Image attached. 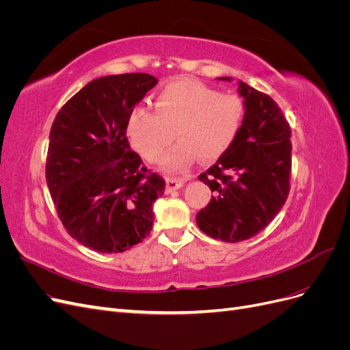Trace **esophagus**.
I'll list each match as a JSON object with an SVG mask.
<instances>
[{"instance_id": "esophagus-1", "label": "esophagus", "mask_w": 350, "mask_h": 350, "mask_svg": "<svg viewBox=\"0 0 350 350\" xmlns=\"http://www.w3.org/2000/svg\"><path fill=\"white\" fill-rule=\"evenodd\" d=\"M185 183L184 178H166V191L172 193L175 189L181 188Z\"/></svg>"}]
</instances>
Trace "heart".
<instances>
[{"label": "heart", "instance_id": "obj_1", "mask_svg": "<svg viewBox=\"0 0 350 350\" xmlns=\"http://www.w3.org/2000/svg\"><path fill=\"white\" fill-rule=\"evenodd\" d=\"M243 103L193 80L167 83L154 96V111L135 108L126 121V135L146 161L159 162L175 135L179 142L165 156L169 171L194 161H213L239 134Z\"/></svg>", "mask_w": 350, "mask_h": 350}]
</instances>
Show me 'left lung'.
<instances>
[{"label": "left lung", "mask_w": 350, "mask_h": 350, "mask_svg": "<svg viewBox=\"0 0 350 350\" xmlns=\"http://www.w3.org/2000/svg\"><path fill=\"white\" fill-rule=\"evenodd\" d=\"M238 93L245 109L239 134L198 175L215 196L197 213V226L225 242L250 239L270 224L288 198L292 166L291 129L278 103L241 80Z\"/></svg>", "instance_id": "1"}]
</instances>
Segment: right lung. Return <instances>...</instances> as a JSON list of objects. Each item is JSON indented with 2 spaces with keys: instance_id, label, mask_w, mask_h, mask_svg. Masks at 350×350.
Listing matches in <instances>:
<instances>
[{
  "instance_id": "obj_1",
  "label": "right lung",
  "mask_w": 350,
  "mask_h": 350,
  "mask_svg": "<svg viewBox=\"0 0 350 350\" xmlns=\"http://www.w3.org/2000/svg\"><path fill=\"white\" fill-rule=\"evenodd\" d=\"M157 84L146 72L89 81L51 126L46 184L58 216L81 245L116 254L149 237L165 181L147 175L126 140L133 108Z\"/></svg>"
}]
</instances>
